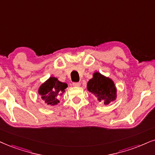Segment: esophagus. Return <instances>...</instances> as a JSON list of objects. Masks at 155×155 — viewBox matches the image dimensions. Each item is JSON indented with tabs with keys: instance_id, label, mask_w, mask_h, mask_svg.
I'll list each match as a JSON object with an SVG mask.
<instances>
[{
	"instance_id": "esophagus-1",
	"label": "esophagus",
	"mask_w": 155,
	"mask_h": 155,
	"mask_svg": "<svg viewBox=\"0 0 155 155\" xmlns=\"http://www.w3.org/2000/svg\"><path fill=\"white\" fill-rule=\"evenodd\" d=\"M81 85V83L80 82H77V83H72V85L74 87H79L80 85Z\"/></svg>"
}]
</instances>
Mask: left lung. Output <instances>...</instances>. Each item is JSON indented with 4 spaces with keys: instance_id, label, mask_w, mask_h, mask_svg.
<instances>
[{
    "instance_id": "8db88e82",
    "label": "left lung",
    "mask_w": 155,
    "mask_h": 155,
    "mask_svg": "<svg viewBox=\"0 0 155 155\" xmlns=\"http://www.w3.org/2000/svg\"><path fill=\"white\" fill-rule=\"evenodd\" d=\"M87 86V90L98 98L99 101H104L105 105H108L116 99V89L114 82L98 72H95Z\"/></svg>"
}]
</instances>
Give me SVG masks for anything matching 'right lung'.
<instances>
[{"label":"right lung","mask_w":155,"mask_h":155,"mask_svg":"<svg viewBox=\"0 0 155 155\" xmlns=\"http://www.w3.org/2000/svg\"><path fill=\"white\" fill-rule=\"evenodd\" d=\"M67 87L68 85L66 83L60 82L56 78L51 77L40 86L39 93L46 104L53 106L60 102L57 100V96L62 95Z\"/></svg>","instance_id":"1"}]
</instances>
